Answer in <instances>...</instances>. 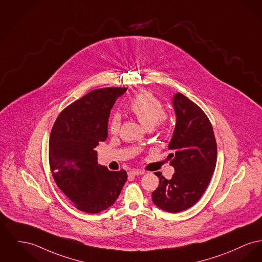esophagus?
Segmentation results:
<instances>
[{"label": "esophagus", "instance_id": "esophagus-1", "mask_svg": "<svg viewBox=\"0 0 262 262\" xmlns=\"http://www.w3.org/2000/svg\"><path fill=\"white\" fill-rule=\"evenodd\" d=\"M142 174H144V171H142V170L133 169L128 172V176H138V175H142Z\"/></svg>", "mask_w": 262, "mask_h": 262}]
</instances>
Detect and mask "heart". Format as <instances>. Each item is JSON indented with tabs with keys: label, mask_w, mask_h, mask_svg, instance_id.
<instances>
[{
	"label": "heart",
	"mask_w": 262,
	"mask_h": 262,
	"mask_svg": "<svg viewBox=\"0 0 262 262\" xmlns=\"http://www.w3.org/2000/svg\"><path fill=\"white\" fill-rule=\"evenodd\" d=\"M129 112L138 119L139 123L150 129L154 126L164 129L166 126L165 108L162 102L149 91H140L128 103ZM121 118L114 114L108 120V129L112 135L119 133Z\"/></svg>",
	"instance_id": "obj_1"
}]
</instances>
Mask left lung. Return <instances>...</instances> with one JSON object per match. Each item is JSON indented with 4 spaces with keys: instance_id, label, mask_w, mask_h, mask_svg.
I'll return each mask as SVG.
<instances>
[{
    "instance_id": "left-lung-1",
    "label": "left lung",
    "mask_w": 262,
    "mask_h": 262,
    "mask_svg": "<svg viewBox=\"0 0 262 262\" xmlns=\"http://www.w3.org/2000/svg\"><path fill=\"white\" fill-rule=\"evenodd\" d=\"M176 125L167 156L175 173L167 180L155 173L159 185L152 192V202L168 213H179L200 200L207 189L216 162V142L204 111L194 102L177 93L173 98Z\"/></svg>"
}]
</instances>
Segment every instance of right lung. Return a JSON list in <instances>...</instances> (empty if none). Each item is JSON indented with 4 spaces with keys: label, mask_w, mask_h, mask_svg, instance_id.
I'll return each instance as SVG.
<instances>
[{
    "label": "right lung",
    "mask_w": 262,
    "mask_h": 262,
    "mask_svg": "<svg viewBox=\"0 0 262 262\" xmlns=\"http://www.w3.org/2000/svg\"><path fill=\"white\" fill-rule=\"evenodd\" d=\"M127 88L93 90L58 115L49 138V166L58 188L78 210L97 214L118 199L127 175L97 162L95 147L108 138V120L116 100Z\"/></svg>",
    "instance_id": "obj_1"
}]
</instances>
